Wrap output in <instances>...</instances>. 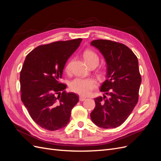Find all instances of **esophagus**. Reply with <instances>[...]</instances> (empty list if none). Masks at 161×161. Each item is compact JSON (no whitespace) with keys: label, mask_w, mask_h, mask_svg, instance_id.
<instances>
[{"label":"esophagus","mask_w":161,"mask_h":161,"mask_svg":"<svg viewBox=\"0 0 161 161\" xmlns=\"http://www.w3.org/2000/svg\"><path fill=\"white\" fill-rule=\"evenodd\" d=\"M86 99V97H84V96H80L79 97V101H85Z\"/></svg>","instance_id":"obj_1"}]
</instances>
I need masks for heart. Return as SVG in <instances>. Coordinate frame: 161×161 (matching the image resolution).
<instances>
[{"label":"heart","instance_id":"obj_1","mask_svg":"<svg viewBox=\"0 0 161 161\" xmlns=\"http://www.w3.org/2000/svg\"><path fill=\"white\" fill-rule=\"evenodd\" d=\"M83 58L90 67L92 66H97L99 62V57L97 53L91 50H86L83 53ZM70 64L69 63L66 66V70H69ZM98 82L93 78L89 79H82V78H75L71 80L69 83V86L71 91L76 92L78 94L82 95H87L96 88Z\"/></svg>","mask_w":161,"mask_h":161}]
</instances>
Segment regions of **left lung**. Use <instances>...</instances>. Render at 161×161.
I'll return each instance as SVG.
<instances>
[{
	"mask_svg": "<svg viewBox=\"0 0 161 161\" xmlns=\"http://www.w3.org/2000/svg\"><path fill=\"white\" fill-rule=\"evenodd\" d=\"M91 45L105 59L107 79L100 91L109 96L95 99V108L91 118L100 128H115L127 119L138 103L142 81L138 58L128 46L119 42L97 40Z\"/></svg>",
	"mask_w": 161,
	"mask_h": 161,
	"instance_id": "1",
	"label": "left lung"
}]
</instances>
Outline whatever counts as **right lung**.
Listing matches in <instances>:
<instances>
[{"label": "right lung", "instance_id": "add662e5", "mask_svg": "<svg viewBox=\"0 0 161 161\" xmlns=\"http://www.w3.org/2000/svg\"><path fill=\"white\" fill-rule=\"evenodd\" d=\"M82 41L55 42L36 47L27 55L20 73L21 99L32 119L47 130L65 127L79 96L66 92L60 82L67 60Z\"/></svg>", "mask_w": 161, "mask_h": 161}]
</instances>
